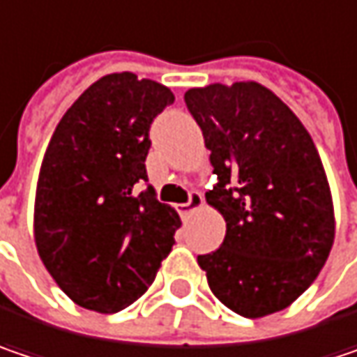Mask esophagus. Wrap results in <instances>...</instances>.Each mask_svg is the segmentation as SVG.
Masks as SVG:
<instances>
[{"instance_id":"1","label":"esophagus","mask_w":357,"mask_h":357,"mask_svg":"<svg viewBox=\"0 0 357 357\" xmlns=\"http://www.w3.org/2000/svg\"><path fill=\"white\" fill-rule=\"evenodd\" d=\"M201 205H203V195L197 191H191L189 192V201L178 205V213H181V215H189L195 209H199Z\"/></svg>"}]
</instances>
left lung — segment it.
<instances>
[{
    "mask_svg": "<svg viewBox=\"0 0 357 357\" xmlns=\"http://www.w3.org/2000/svg\"><path fill=\"white\" fill-rule=\"evenodd\" d=\"M185 103L217 174L205 199L227 223L219 250L197 262L234 313L282 311L313 284L335 238L317 148L298 117L258 83L189 89Z\"/></svg>",
    "mask_w": 357,
    "mask_h": 357,
    "instance_id": "1",
    "label": "left lung"
}]
</instances>
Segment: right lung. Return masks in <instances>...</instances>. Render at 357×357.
<instances>
[{
  "label": "right lung",
  "instance_id": "1",
  "mask_svg": "<svg viewBox=\"0 0 357 357\" xmlns=\"http://www.w3.org/2000/svg\"><path fill=\"white\" fill-rule=\"evenodd\" d=\"M172 91L134 73L93 83L63 115L36 189L34 240L56 284L79 307L117 313L154 282L181 217L148 185L154 117Z\"/></svg>",
  "mask_w": 357,
  "mask_h": 357
}]
</instances>
